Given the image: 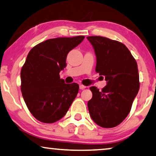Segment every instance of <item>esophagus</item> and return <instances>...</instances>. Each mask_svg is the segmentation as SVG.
Segmentation results:
<instances>
[{
	"label": "esophagus",
	"mask_w": 156,
	"mask_h": 156,
	"mask_svg": "<svg viewBox=\"0 0 156 156\" xmlns=\"http://www.w3.org/2000/svg\"><path fill=\"white\" fill-rule=\"evenodd\" d=\"M79 87H80V90H83V89H85V88H86V86L83 85H79Z\"/></svg>",
	"instance_id": "34e87169"
}]
</instances>
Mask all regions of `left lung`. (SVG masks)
Returning a JSON list of instances; mask_svg holds the SVG:
<instances>
[{
    "label": "left lung",
    "mask_w": 156,
    "mask_h": 156,
    "mask_svg": "<svg viewBox=\"0 0 156 156\" xmlns=\"http://www.w3.org/2000/svg\"><path fill=\"white\" fill-rule=\"evenodd\" d=\"M97 57L96 71L104 76L106 85L101 91L90 87V115L96 124L114 127L129 114L139 90L137 64L124 44L102 36H87Z\"/></svg>",
    "instance_id": "8db88e82"
}]
</instances>
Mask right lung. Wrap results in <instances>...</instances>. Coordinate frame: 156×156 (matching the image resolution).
Masks as SVG:
<instances>
[{
    "mask_svg": "<svg viewBox=\"0 0 156 156\" xmlns=\"http://www.w3.org/2000/svg\"><path fill=\"white\" fill-rule=\"evenodd\" d=\"M85 38L49 39L30 50L21 70V91L29 110L42 122L64 117L79 90L77 83L66 84L59 72L66 66L68 53Z\"/></svg>",
    "mask_w": 156,
    "mask_h": 156,
    "instance_id": "add662e5",
    "label": "right lung"
}]
</instances>
